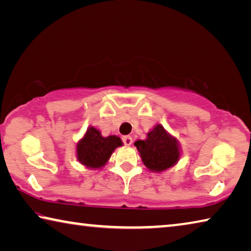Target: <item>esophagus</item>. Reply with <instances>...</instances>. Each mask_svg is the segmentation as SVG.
<instances>
[{
	"instance_id": "34e87169",
	"label": "esophagus",
	"mask_w": 251,
	"mask_h": 251,
	"mask_svg": "<svg viewBox=\"0 0 251 251\" xmlns=\"http://www.w3.org/2000/svg\"><path fill=\"white\" fill-rule=\"evenodd\" d=\"M122 139H123V142H124L125 145H127V146L131 145V143H133V138H131L130 136H123Z\"/></svg>"
}]
</instances>
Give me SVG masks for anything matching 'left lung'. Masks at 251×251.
I'll use <instances>...</instances> for the list:
<instances>
[{
	"label": "left lung",
	"mask_w": 251,
	"mask_h": 251,
	"mask_svg": "<svg viewBox=\"0 0 251 251\" xmlns=\"http://www.w3.org/2000/svg\"><path fill=\"white\" fill-rule=\"evenodd\" d=\"M145 166L151 172L161 173L173 167L180 158V146L177 138L174 137L164 128L163 125L157 124L146 139H138L134 143Z\"/></svg>",
	"instance_id": "1"
}]
</instances>
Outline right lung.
Returning a JSON list of instances; mask_svg holds the SVG:
<instances>
[{"instance_id":"right-lung-1","label":"right lung","mask_w":251,"mask_h":251,"mask_svg":"<svg viewBox=\"0 0 251 251\" xmlns=\"http://www.w3.org/2000/svg\"><path fill=\"white\" fill-rule=\"evenodd\" d=\"M123 145L116 135L103 137L95 127H88L78 143L76 144V157L80 164L91 169L104 167L117 147Z\"/></svg>"}]
</instances>
